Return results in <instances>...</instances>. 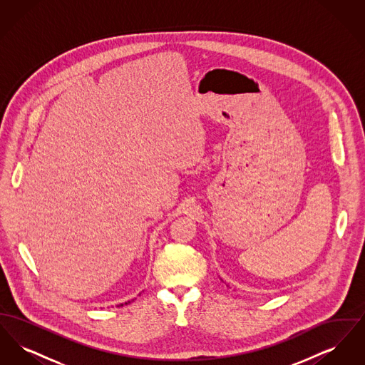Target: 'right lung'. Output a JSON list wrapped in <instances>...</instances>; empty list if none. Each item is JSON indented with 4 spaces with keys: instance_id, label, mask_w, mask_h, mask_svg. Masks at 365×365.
Wrapping results in <instances>:
<instances>
[{
    "instance_id": "add662e5",
    "label": "right lung",
    "mask_w": 365,
    "mask_h": 365,
    "mask_svg": "<svg viewBox=\"0 0 365 365\" xmlns=\"http://www.w3.org/2000/svg\"><path fill=\"white\" fill-rule=\"evenodd\" d=\"M130 302H131V301H127V302H124V304L127 305V304H130ZM118 307H123V304H120V305H118Z\"/></svg>"
}]
</instances>
